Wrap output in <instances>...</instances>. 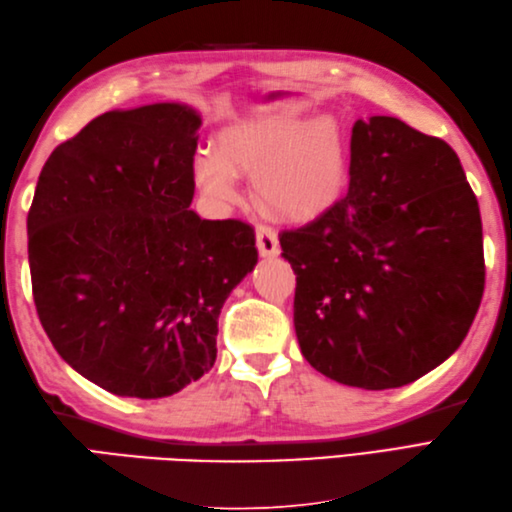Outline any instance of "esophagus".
Here are the masks:
<instances>
[{
	"instance_id": "obj_1",
	"label": "esophagus",
	"mask_w": 512,
	"mask_h": 512,
	"mask_svg": "<svg viewBox=\"0 0 512 512\" xmlns=\"http://www.w3.org/2000/svg\"><path fill=\"white\" fill-rule=\"evenodd\" d=\"M257 250L262 257H277L279 255V237L270 226H257L255 231Z\"/></svg>"
}]
</instances>
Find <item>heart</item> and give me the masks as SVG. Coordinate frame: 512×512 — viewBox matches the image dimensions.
I'll list each match as a JSON object with an SVG mask.
<instances>
[{
  "instance_id": "obj_1",
  "label": "heart",
  "mask_w": 512,
  "mask_h": 512,
  "mask_svg": "<svg viewBox=\"0 0 512 512\" xmlns=\"http://www.w3.org/2000/svg\"><path fill=\"white\" fill-rule=\"evenodd\" d=\"M345 173L339 121L330 114L303 118L299 107L288 105L224 127L215 154L204 151L193 162L195 187L211 202L235 204L237 176H250L257 202L288 217L323 209L341 191Z\"/></svg>"
}]
</instances>
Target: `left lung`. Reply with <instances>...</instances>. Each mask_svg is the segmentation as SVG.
Returning <instances> with one entry per match:
<instances>
[{"instance_id":"left-lung-1","label":"left lung","mask_w":512,"mask_h":512,"mask_svg":"<svg viewBox=\"0 0 512 512\" xmlns=\"http://www.w3.org/2000/svg\"><path fill=\"white\" fill-rule=\"evenodd\" d=\"M306 361L361 389L409 385L458 350L484 292L480 206L455 151L394 116L356 121L350 187L279 235Z\"/></svg>"}]
</instances>
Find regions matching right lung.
<instances>
[{
	"label": "right lung",
	"mask_w": 512,
	"mask_h": 512,
	"mask_svg": "<svg viewBox=\"0 0 512 512\" xmlns=\"http://www.w3.org/2000/svg\"><path fill=\"white\" fill-rule=\"evenodd\" d=\"M200 125L182 103L105 112L52 151L32 198L39 321L116 396H173L209 372L224 301L257 264L253 226L189 209Z\"/></svg>",
	"instance_id": "add662e5"
}]
</instances>
